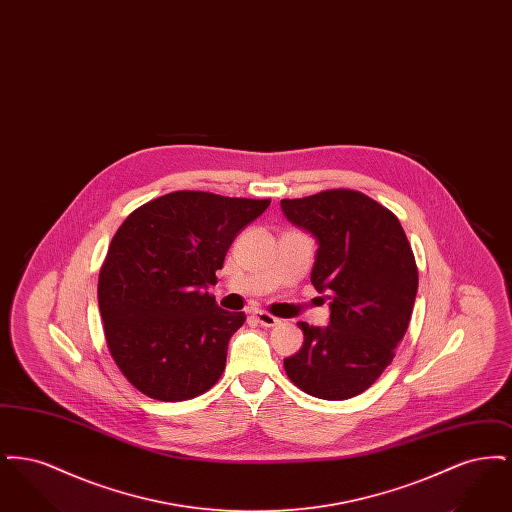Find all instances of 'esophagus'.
Listing matches in <instances>:
<instances>
[{"label": "esophagus", "instance_id": "obj_1", "mask_svg": "<svg viewBox=\"0 0 512 512\" xmlns=\"http://www.w3.org/2000/svg\"><path fill=\"white\" fill-rule=\"evenodd\" d=\"M253 318H255L261 326H265V328H272V326L280 324V318L272 317L267 311H255Z\"/></svg>", "mask_w": 512, "mask_h": 512}]
</instances>
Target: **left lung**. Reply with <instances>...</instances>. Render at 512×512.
Instances as JSON below:
<instances>
[{
	"mask_svg": "<svg viewBox=\"0 0 512 512\" xmlns=\"http://www.w3.org/2000/svg\"><path fill=\"white\" fill-rule=\"evenodd\" d=\"M317 238L311 282L330 299L328 326L299 322L305 341L284 359L299 390L341 401L368 390L395 357L413 315L418 270L399 219L355 190L280 201Z\"/></svg>",
	"mask_w": 512,
	"mask_h": 512,
	"instance_id": "8db88e82",
	"label": "left lung"
}]
</instances>
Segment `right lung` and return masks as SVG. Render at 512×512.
<instances>
[{"label": "right lung", "mask_w": 512, "mask_h": 512, "mask_svg": "<svg viewBox=\"0 0 512 512\" xmlns=\"http://www.w3.org/2000/svg\"><path fill=\"white\" fill-rule=\"evenodd\" d=\"M270 199L172 192L132 211L99 270V313L124 378L157 401L211 390L244 313L207 292L226 251Z\"/></svg>", "instance_id": "right-lung-1"}]
</instances>
